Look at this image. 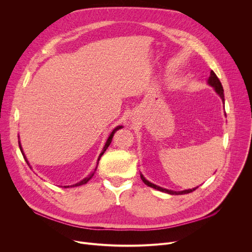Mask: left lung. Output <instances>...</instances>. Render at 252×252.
<instances>
[{
    "label": "left lung",
    "mask_w": 252,
    "mask_h": 252,
    "mask_svg": "<svg viewBox=\"0 0 252 252\" xmlns=\"http://www.w3.org/2000/svg\"><path fill=\"white\" fill-rule=\"evenodd\" d=\"M207 83H208V85L209 86H211L213 87L215 90H216V92L218 93L219 94V96L221 98V100H222V102H224V97H223V89H222V86H221V84H220V79H219V77L217 76V74L211 70L210 71V76H209V78H208V81H207ZM141 179H142V181L147 185V186H149V187H151V188H154V189H156V190H158V191H161V192H164V193H167V194H171V195H182V194H188V193H191V192H193V191H195L198 187H196V188H193V189H188V190H184V191H173V190H167V189H164V188H161V187H159V186H156V185H154V184H152V183H150L149 181H147L146 179L144 178V176L143 175H141Z\"/></svg>",
    "instance_id": "8db88e82"
}]
</instances>
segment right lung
Listing matches in <instances>:
<instances>
[{
    "mask_svg": "<svg viewBox=\"0 0 252 252\" xmlns=\"http://www.w3.org/2000/svg\"><path fill=\"white\" fill-rule=\"evenodd\" d=\"M123 126H116L113 130H112V133L110 134V136H109V138L107 139V141H106V143H105V146H104V148H103V150H102V152L100 153V155H99V158H98V162H97V166H96V168H95V170L93 171V173H91L87 178H85L84 180H82L81 182H78V183H76V184H74V185H71V186H64V188H69V187H77V186H82V185H85V184H87L92 178H93V176H94V174H95V171H96V169H97V167H98V163H99V160H100V158H101V156L104 154V152L106 151V149H107L108 147H109V145H110V143H111V141H112V138H113V135L115 134V131L117 130V129H119V128H122ZM18 143H19V148H20V151H21V153H22V155H23V157H24V159H25V161H26V163L29 164V166H30V162L28 161V159H26V157H25V155H24V153H23V151H22V147H21V145H20V142L18 141Z\"/></svg>",
    "mask_w": 252,
    "mask_h": 252,
    "instance_id": "right-lung-1",
    "label": "right lung"
}]
</instances>
